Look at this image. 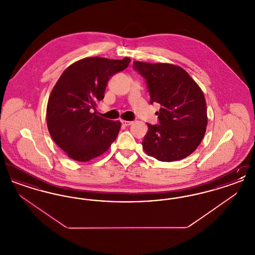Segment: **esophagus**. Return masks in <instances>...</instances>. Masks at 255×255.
<instances>
[{
  "label": "esophagus",
  "instance_id": "34e87169",
  "mask_svg": "<svg viewBox=\"0 0 255 255\" xmlns=\"http://www.w3.org/2000/svg\"><path fill=\"white\" fill-rule=\"evenodd\" d=\"M122 125L124 126H130L131 124H133V122H128V121H122Z\"/></svg>",
  "mask_w": 255,
  "mask_h": 255
}]
</instances>
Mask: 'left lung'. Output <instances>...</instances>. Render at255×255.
<instances>
[{"label":"left lung","mask_w":255,"mask_h":255,"mask_svg":"<svg viewBox=\"0 0 255 255\" xmlns=\"http://www.w3.org/2000/svg\"><path fill=\"white\" fill-rule=\"evenodd\" d=\"M146 79L151 103L161 105L158 125H148L142 148L160 161L180 160L202 142L207 125L206 98L182 68L168 63L133 62Z\"/></svg>","instance_id":"left-lung-1"}]
</instances>
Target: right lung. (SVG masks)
Wrapping results in <instances>:
<instances>
[{
    "instance_id": "right-lung-1",
    "label": "right lung",
    "mask_w": 255,
    "mask_h": 255,
    "mask_svg": "<svg viewBox=\"0 0 255 255\" xmlns=\"http://www.w3.org/2000/svg\"><path fill=\"white\" fill-rule=\"evenodd\" d=\"M131 59L87 57L61 74L47 105V125L54 142L69 158L85 162L108 151L122 123L98 116L97 103L104 98L111 76L125 70Z\"/></svg>"
}]
</instances>
